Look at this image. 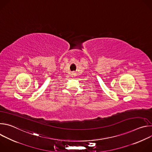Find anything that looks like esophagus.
Returning <instances> with one entry per match:
<instances>
[{
    "label": "esophagus",
    "mask_w": 152,
    "mask_h": 152,
    "mask_svg": "<svg viewBox=\"0 0 152 152\" xmlns=\"http://www.w3.org/2000/svg\"><path fill=\"white\" fill-rule=\"evenodd\" d=\"M74 76H75V75H74V74H73L72 75V77H74Z\"/></svg>",
    "instance_id": "esophagus-1"
}]
</instances>
